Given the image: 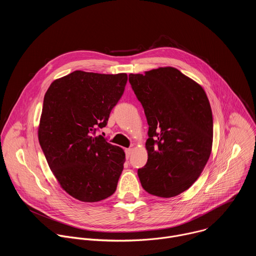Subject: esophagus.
<instances>
[{"instance_id": "1", "label": "esophagus", "mask_w": 256, "mask_h": 256, "mask_svg": "<svg viewBox=\"0 0 256 256\" xmlns=\"http://www.w3.org/2000/svg\"><path fill=\"white\" fill-rule=\"evenodd\" d=\"M126 158H130V154H132V149H130V148H128V149H126Z\"/></svg>"}]
</instances>
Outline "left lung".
Wrapping results in <instances>:
<instances>
[{"instance_id": "left-lung-1", "label": "left lung", "mask_w": 256, "mask_h": 256, "mask_svg": "<svg viewBox=\"0 0 256 256\" xmlns=\"http://www.w3.org/2000/svg\"><path fill=\"white\" fill-rule=\"evenodd\" d=\"M149 124L148 161L138 170L142 188L160 198L188 190L212 151V114L202 87L172 66L130 74Z\"/></svg>"}]
</instances>
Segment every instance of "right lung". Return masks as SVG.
Returning a JSON list of instances; mask_svg holds the SVG:
<instances>
[{
	"mask_svg": "<svg viewBox=\"0 0 256 256\" xmlns=\"http://www.w3.org/2000/svg\"><path fill=\"white\" fill-rule=\"evenodd\" d=\"M126 81L124 72L75 70L54 81L44 95L40 147L62 188L81 202H100L116 190L126 154L95 132L107 124Z\"/></svg>",
	"mask_w": 256,
	"mask_h": 256,
	"instance_id": "obj_1",
	"label": "right lung"
}]
</instances>
